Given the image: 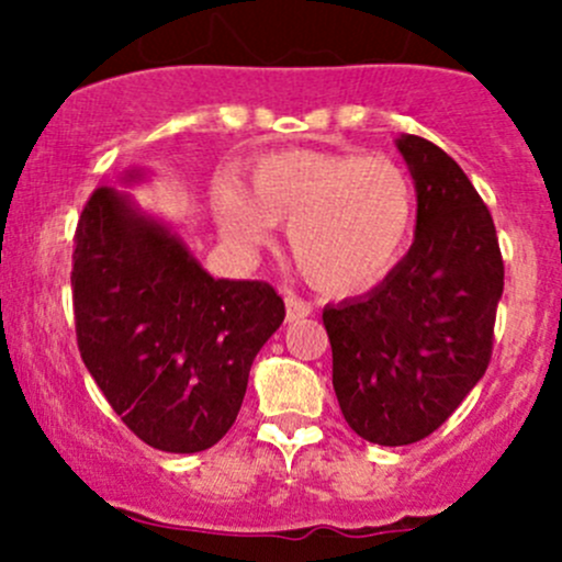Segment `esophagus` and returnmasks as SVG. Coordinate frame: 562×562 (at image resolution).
<instances>
[{"label":"esophagus","mask_w":562,"mask_h":562,"mask_svg":"<svg viewBox=\"0 0 562 562\" xmlns=\"http://www.w3.org/2000/svg\"><path fill=\"white\" fill-rule=\"evenodd\" d=\"M285 310H288V313H285L288 323L302 321V317L313 315V304L304 302V299H299V296H293V293H288V296H285Z\"/></svg>","instance_id":"obj_1"}]
</instances>
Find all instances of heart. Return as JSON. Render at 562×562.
I'll return each mask as SVG.
<instances>
[{
	"label": "heart",
	"mask_w": 562,
	"mask_h": 562,
	"mask_svg": "<svg viewBox=\"0 0 562 562\" xmlns=\"http://www.w3.org/2000/svg\"><path fill=\"white\" fill-rule=\"evenodd\" d=\"M220 231L241 252L266 247L288 223V249L304 277L331 296L378 285L400 260L416 195L389 157L348 151H271L247 168V187H212Z\"/></svg>",
	"instance_id": "obj_1"
}]
</instances>
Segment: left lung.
I'll use <instances>...</instances> for the list:
<instances>
[{"instance_id":"1","label":"left lung","mask_w":562,"mask_h":562,"mask_svg":"<svg viewBox=\"0 0 562 562\" xmlns=\"http://www.w3.org/2000/svg\"><path fill=\"white\" fill-rule=\"evenodd\" d=\"M416 184V239L381 285L328 304L331 383L359 438L411 446L484 378L503 258L490 209L432 140L400 135Z\"/></svg>"}]
</instances>
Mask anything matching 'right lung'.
Listing matches in <instances>:
<instances>
[{
	"mask_svg": "<svg viewBox=\"0 0 562 562\" xmlns=\"http://www.w3.org/2000/svg\"><path fill=\"white\" fill-rule=\"evenodd\" d=\"M144 179L133 168L122 184ZM70 282L78 350L122 422L151 449H212L285 317L274 288L214 280L171 225L116 187H98L83 206Z\"/></svg>",
	"mask_w": 562,
	"mask_h": 562,
	"instance_id": "right-lung-1",
	"label": "right lung"
}]
</instances>
